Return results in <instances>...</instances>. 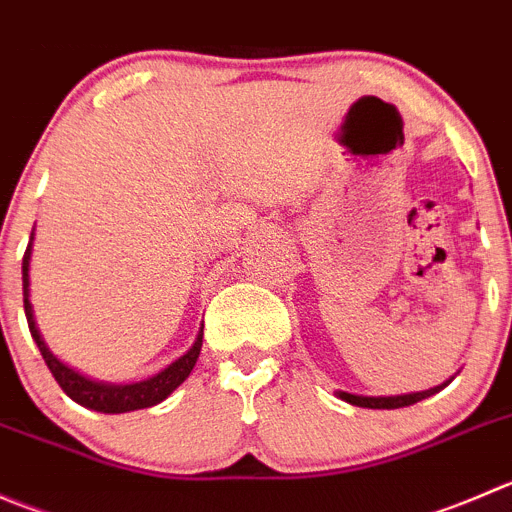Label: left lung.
<instances>
[{
  "mask_svg": "<svg viewBox=\"0 0 512 512\" xmlns=\"http://www.w3.org/2000/svg\"><path fill=\"white\" fill-rule=\"evenodd\" d=\"M453 377H450V380H445V382H440V385H435V388H430V390H420V393L390 395V398H367V395H352V393H342V390H340V393H337V398L345 400V403H350V405H357V408H370V410L408 408V405L420 403V400L430 398V395H435V393H440L443 388H448L450 382H453Z\"/></svg>",
  "mask_w": 512,
  "mask_h": 512,
  "instance_id": "1",
  "label": "left lung"
}]
</instances>
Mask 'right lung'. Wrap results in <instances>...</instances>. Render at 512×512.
Wrapping results in <instances>:
<instances>
[{
    "instance_id": "obj_1",
    "label": "right lung",
    "mask_w": 512,
    "mask_h": 512,
    "mask_svg": "<svg viewBox=\"0 0 512 512\" xmlns=\"http://www.w3.org/2000/svg\"><path fill=\"white\" fill-rule=\"evenodd\" d=\"M32 240H34V232H32V237H29L27 252H24V260H22L24 315H27L32 340L37 342L44 362H47V367L52 370L54 380L59 382V388H62L64 393L74 400V403L82 405V408L97 410V413H109V415L152 408V405H157V403H162L165 398H170V395L180 388L182 382L190 377L192 367H195L197 357H200L202 327L205 325L200 327L195 342H192V347L185 352V355L177 357V360L170 362L165 370H160L157 375L147 377V380L130 382V385H114V382L92 380V377L82 375V372H77L74 367L64 365V362L59 360L52 350H49V345L44 342L42 332H39L37 320H34V307H32V302H29V260H32Z\"/></svg>"
}]
</instances>
